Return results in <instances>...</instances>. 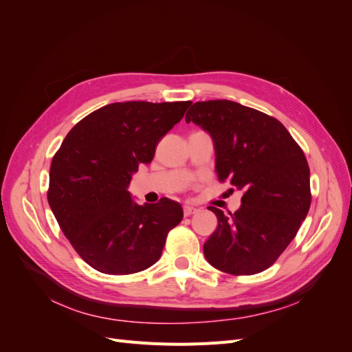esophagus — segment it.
<instances>
[{
	"label": "esophagus",
	"mask_w": 352,
	"mask_h": 352,
	"mask_svg": "<svg viewBox=\"0 0 352 352\" xmlns=\"http://www.w3.org/2000/svg\"><path fill=\"white\" fill-rule=\"evenodd\" d=\"M197 210H198L197 207L186 204V206H184V214L188 217V216H190V214H194V212H197Z\"/></svg>",
	"instance_id": "34e87169"
}]
</instances>
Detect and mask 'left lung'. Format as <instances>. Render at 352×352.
<instances>
[{"mask_svg": "<svg viewBox=\"0 0 352 352\" xmlns=\"http://www.w3.org/2000/svg\"><path fill=\"white\" fill-rule=\"evenodd\" d=\"M214 144L219 180L243 190L235 212L208 207L217 229L207 261L230 274H255L278 260L310 210V168L302 150L273 117L229 100L195 102L185 117Z\"/></svg>", "mask_w": 352, "mask_h": 352, "instance_id": "left-lung-1", "label": "left lung"}]
</instances>
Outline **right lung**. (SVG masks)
<instances>
[{"mask_svg":"<svg viewBox=\"0 0 352 352\" xmlns=\"http://www.w3.org/2000/svg\"><path fill=\"white\" fill-rule=\"evenodd\" d=\"M190 104L104 105L73 127L52 158L50 207L72 247L95 270L131 274L162 257L184 210L168 198L140 206L127 188Z\"/></svg>","mask_w":352,"mask_h":352,"instance_id":"1","label":"right lung"}]
</instances>
